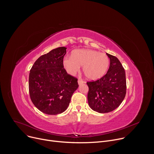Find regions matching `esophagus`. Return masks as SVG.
I'll return each mask as SVG.
<instances>
[{
    "label": "esophagus",
    "instance_id": "1",
    "mask_svg": "<svg viewBox=\"0 0 154 154\" xmlns=\"http://www.w3.org/2000/svg\"><path fill=\"white\" fill-rule=\"evenodd\" d=\"M83 83H84V82H83L82 80H81V79H79V80H78V83H79V85L83 84Z\"/></svg>",
    "mask_w": 154,
    "mask_h": 154
}]
</instances>
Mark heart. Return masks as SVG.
<instances>
[{
    "mask_svg": "<svg viewBox=\"0 0 154 154\" xmlns=\"http://www.w3.org/2000/svg\"><path fill=\"white\" fill-rule=\"evenodd\" d=\"M109 60L108 56L91 49H77L72 56H66L63 59V66L71 75L77 74L80 66L84 74L92 80H97L105 75L108 70Z\"/></svg>",
    "mask_w": 154,
    "mask_h": 154,
    "instance_id": "obj_1",
    "label": "heart"
}]
</instances>
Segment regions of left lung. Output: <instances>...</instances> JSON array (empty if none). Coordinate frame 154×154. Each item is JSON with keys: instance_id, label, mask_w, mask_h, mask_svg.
<instances>
[{"instance_id": "left-lung-1", "label": "left lung", "mask_w": 154, "mask_h": 154, "mask_svg": "<svg viewBox=\"0 0 154 154\" xmlns=\"http://www.w3.org/2000/svg\"><path fill=\"white\" fill-rule=\"evenodd\" d=\"M109 67L106 74L96 81L88 82V101L90 108L100 113L113 111L125 98L126 79L124 68L117 57L106 54Z\"/></svg>"}]
</instances>
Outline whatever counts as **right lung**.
Wrapping results in <instances>:
<instances>
[{"instance_id": "right-lung-1", "label": "right lung", "mask_w": 154, "mask_h": 154, "mask_svg": "<svg viewBox=\"0 0 154 154\" xmlns=\"http://www.w3.org/2000/svg\"><path fill=\"white\" fill-rule=\"evenodd\" d=\"M66 54V48L54 49L39 57L30 71V99L39 110L47 115L64 112L79 87L77 79L68 74L63 66Z\"/></svg>"}]
</instances>
